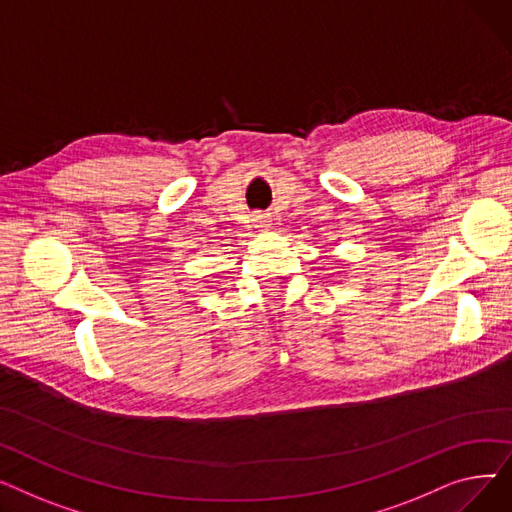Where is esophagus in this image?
<instances>
[{"label":"esophagus","mask_w":512,"mask_h":512,"mask_svg":"<svg viewBox=\"0 0 512 512\" xmlns=\"http://www.w3.org/2000/svg\"><path fill=\"white\" fill-rule=\"evenodd\" d=\"M255 228H259V230H270L272 228V218L270 215H265V213H259V215H255Z\"/></svg>","instance_id":"1"}]
</instances>
